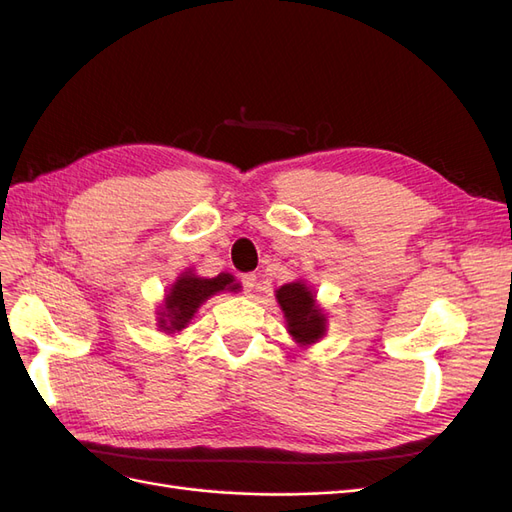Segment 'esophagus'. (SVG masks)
I'll return each mask as SVG.
<instances>
[{"instance_id":"1","label":"esophagus","mask_w":512,"mask_h":512,"mask_svg":"<svg viewBox=\"0 0 512 512\" xmlns=\"http://www.w3.org/2000/svg\"><path fill=\"white\" fill-rule=\"evenodd\" d=\"M241 284L245 288V292H252L254 286H256V275L254 273H245L241 275Z\"/></svg>"}]
</instances>
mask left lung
Masks as SVG:
<instances>
[{
    "mask_svg": "<svg viewBox=\"0 0 512 512\" xmlns=\"http://www.w3.org/2000/svg\"><path fill=\"white\" fill-rule=\"evenodd\" d=\"M275 299L280 303L288 333L301 346L316 344L327 331V316L316 305V294L305 282H290L275 290Z\"/></svg>",
    "mask_w": 512,
    "mask_h": 512,
    "instance_id": "obj_1",
    "label": "left lung"
}]
</instances>
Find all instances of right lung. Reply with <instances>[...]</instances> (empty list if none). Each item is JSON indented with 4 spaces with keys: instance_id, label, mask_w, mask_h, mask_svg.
Segmentation results:
<instances>
[{
    "instance_id": "obj_1",
    "label": "right lung",
    "mask_w": 512,
    "mask_h": 512,
    "mask_svg": "<svg viewBox=\"0 0 512 512\" xmlns=\"http://www.w3.org/2000/svg\"><path fill=\"white\" fill-rule=\"evenodd\" d=\"M241 286L235 284V277L230 273H220L218 277H198L192 271L179 275V280L170 286L164 307L158 312V327L164 333H177L185 329L196 309L203 305L213 294L222 290L237 292Z\"/></svg>"
}]
</instances>
